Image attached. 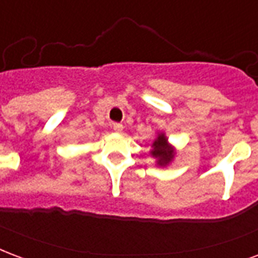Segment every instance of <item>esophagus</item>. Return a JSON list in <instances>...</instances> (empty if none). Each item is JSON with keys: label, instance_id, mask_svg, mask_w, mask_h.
Segmentation results:
<instances>
[{"label": "esophagus", "instance_id": "obj_1", "mask_svg": "<svg viewBox=\"0 0 258 258\" xmlns=\"http://www.w3.org/2000/svg\"><path fill=\"white\" fill-rule=\"evenodd\" d=\"M123 124H120V123H113V130L116 131V133H121L123 131Z\"/></svg>", "mask_w": 258, "mask_h": 258}]
</instances>
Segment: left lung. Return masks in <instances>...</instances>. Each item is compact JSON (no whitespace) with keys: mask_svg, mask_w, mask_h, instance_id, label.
Instances as JSON below:
<instances>
[{"mask_svg":"<svg viewBox=\"0 0 258 258\" xmlns=\"http://www.w3.org/2000/svg\"><path fill=\"white\" fill-rule=\"evenodd\" d=\"M150 154L157 160L156 163L160 167H167L168 164L172 163L175 157V149L168 144V139L164 133H158L157 138L154 139V142L152 144Z\"/></svg>","mask_w":258,"mask_h":258,"instance_id":"1","label":"left lung"}]
</instances>
